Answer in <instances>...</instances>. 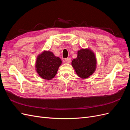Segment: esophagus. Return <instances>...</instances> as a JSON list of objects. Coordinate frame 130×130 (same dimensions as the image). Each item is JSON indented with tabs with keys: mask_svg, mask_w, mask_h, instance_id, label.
<instances>
[{
	"mask_svg": "<svg viewBox=\"0 0 130 130\" xmlns=\"http://www.w3.org/2000/svg\"><path fill=\"white\" fill-rule=\"evenodd\" d=\"M65 61L67 63H70L71 61V59H70V58H65Z\"/></svg>",
	"mask_w": 130,
	"mask_h": 130,
	"instance_id": "obj_1",
	"label": "esophagus"
}]
</instances>
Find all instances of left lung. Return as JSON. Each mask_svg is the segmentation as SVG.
<instances>
[{"instance_id":"8db88e82","label":"left lung","mask_w":130,"mask_h":130,"mask_svg":"<svg viewBox=\"0 0 130 130\" xmlns=\"http://www.w3.org/2000/svg\"><path fill=\"white\" fill-rule=\"evenodd\" d=\"M72 64L78 76L88 78L95 70V56L89 49H81L78 51L77 58L72 61Z\"/></svg>"}]
</instances>
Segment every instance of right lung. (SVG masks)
Segmentation results:
<instances>
[{
	"label": "right lung",
	"mask_w": 130,
	"mask_h": 130,
	"mask_svg": "<svg viewBox=\"0 0 130 130\" xmlns=\"http://www.w3.org/2000/svg\"><path fill=\"white\" fill-rule=\"evenodd\" d=\"M61 63V59L56 57L52 52L44 51L37 58L36 71L44 79L51 80L55 76Z\"/></svg>",
	"instance_id": "add662e5"
}]
</instances>
